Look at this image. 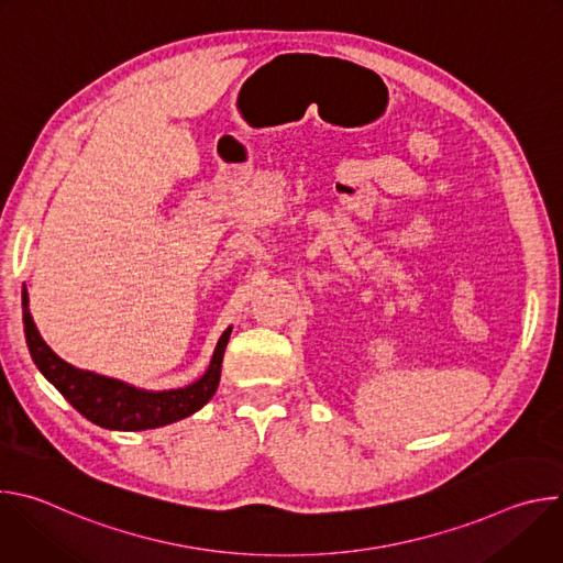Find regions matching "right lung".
<instances>
[{
    "label": "right lung",
    "instance_id": "right-lung-1",
    "mask_svg": "<svg viewBox=\"0 0 563 563\" xmlns=\"http://www.w3.org/2000/svg\"><path fill=\"white\" fill-rule=\"evenodd\" d=\"M22 313L26 345L37 369L46 376V380H51L59 389V394L79 415L107 430H153L176 423L198 412L218 389L222 356L231 334L229 328L220 336L207 372L196 383L178 389L148 391L118 378L77 369L70 363L62 361L44 343L33 323L26 287L22 289Z\"/></svg>",
    "mask_w": 563,
    "mask_h": 563
}]
</instances>
